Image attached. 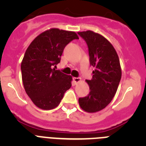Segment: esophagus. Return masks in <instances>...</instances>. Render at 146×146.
<instances>
[{
	"label": "esophagus",
	"instance_id": "esophagus-1",
	"mask_svg": "<svg viewBox=\"0 0 146 146\" xmlns=\"http://www.w3.org/2000/svg\"><path fill=\"white\" fill-rule=\"evenodd\" d=\"M81 80V79L80 77H73V82H74V84H77V82H79Z\"/></svg>",
	"mask_w": 146,
	"mask_h": 146
}]
</instances>
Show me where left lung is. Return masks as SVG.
I'll return each instance as SVG.
<instances>
[{"label":"left lung","instance_id":"left-lung-1","mask_svg":"<svg viewBox=\"0 0 146 146\" xmlns=\"http://www.w3.org/2000/svg\"><path fill=\"white\" fill-rule=\"evenodd\" d=\"M88 48L90 65L94 67L92 79L87 80L90 92L79 98L83 110L96 113L106 108L116 93L121 78L118 54L108 39L91 31L78 32Z\"/></svg>","mask_w":146,"mask_h":146}]
</instances>
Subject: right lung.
Segmentation results:
<instances>
[{
    "label": "right lung",
    "instance_id": "1",
    "mask_svg": "<svg viewBox=\"0 0 146 146\" xmlns=\"http://www.w3.org/2000/svg\"><path fill=\"white\" fill-rule=\"evenodd\" d=\"M78 38L75 32L52 28L35 38L25 51L21 63L23 86L38 108H56L72 86V76L55 69L66 46Z\"/></svg>",
    "mask_w": 146,
    "mask_h": 146
}]
</instances>
